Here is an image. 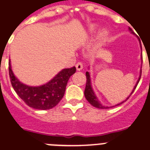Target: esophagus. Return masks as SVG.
I'll return each mask as SVG.
<instances>
[{"label":"esophagus","mask_w":150,"mask_h":150,"mask_svg":"<svg viewBox=\"0 0 150 150\" xmlns=\"http://www.w3.org/2000/svg\"><path fill=\"white\" fill-rule=\"evenodd\" d=\"M83 64L81 62H78L76 64V68L78 71H80V70H83Z\"/></svg>","instance_id":"obj_1"}]
</instances>
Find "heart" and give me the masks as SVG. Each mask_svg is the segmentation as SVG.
Segmentation results:
<instances>
[{
    "mask_svg": "<svg viewBox=\"0 0 150 150\" xmlns=\"http://www.w3.org/2000/svg\"><path fill=\"white\" fill-rule=\"evenodd\" d=\"M98 25L97 24H91L87 27V32L89 34H93L98 30ZM108 32L106 29H102L98 33V37L96 38V42L95 44V49H100L104 45L106 39L108 38Z\"/></svg>",
    "mask_w": 150,
    "mask_h": 150,
    "instance_id": "1",
    "label": "heart"
}]
</instances>
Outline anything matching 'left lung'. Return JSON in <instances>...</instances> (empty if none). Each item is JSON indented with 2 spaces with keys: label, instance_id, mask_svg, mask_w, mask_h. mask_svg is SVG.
Wrapping results in <instances>:
<instances>
[{
  "label": "left lung",
  "instance_id": "left-lung-1",
  "mask_svg": "<svg viewBox=\"0 0 150 150\" xmlns=\"http://www.w3.org/2000/svg\"><path fill=\"white\" fill-rule=\"evenodd\" d=\"M128 29H129V31L130 32V33H131V34H133V35H135L134 32H133L132 29H130V28L129 27ZM138 40H139V45H140V48H141V51H142V46H141V44H140V41H139V38H138ZM142 59H143V58H142V56H141V60ZM142 62H143V60H142ZM141 71H142V70H141V69H140V70H139V78H138L136 84H135V86H134V87L133 88L132 92H131V93H130V94L129 95V96L127 97V98L125 100L122 101V102H121L120 103H118V104L115 105H114V106H110V107H108V106L103 105L101 103L100 101L98 100V97L96 96V93H95L94 90H93V86H92V82H91L90 73L88 72V71H87V72L86 73V85L85 91H84V95H85V97H86V100H87L88 102H89V103H90V104L92 105L93 106H94V107H96V108H101V109H105V108H112V107H115V106H117V105H119L122 104V103H124V102H126V101L128 99L129 97H130V96L132 95V93H134V89H136L138 83H139V80H140V76H141Z\"/></svg>",
  "mask_w": 150,
  "mask_h": 150
}]
</instances>
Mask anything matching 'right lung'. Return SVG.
<instances>
[{"label":"right lung","instance_id":"1","mask_svg":"<svg viewBox=\"0 0 150 150\" xmlns=\"http://www.w3.org/2000/svg\"><path fill=\"white\" fill-rule=\"evenodd\" d=\"M75 72V67L63 69L48 83L33 86L20 81L13 72L11 59L9 61V74L13 88L25 104L38 110L51 109L59 103L64 95L68 80Z\"/></svg>","mask_w":150,"mask_h":150}]
</instances>
